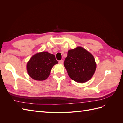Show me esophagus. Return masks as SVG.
<instances>
[{"mask_svg":"<svg viewBox=\"0 0 123 123\" xmlns=\"http://www.w3.org/2000/svg\"><path fill=\"white\" fill-rule=\"evenodd\" d=\"M58 63H59V64H63V63H64V61H63V60L59 61L58 62Z\"/></svg>","mask_w":123,"mask_h":123,"instance_id":"1","label":"esophagus"}]
</instances>
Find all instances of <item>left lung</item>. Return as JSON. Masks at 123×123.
<instances>
[{
    "label": "left lung",
    "mask_w": 123,
    "mask_h": 123,
    "mask_svg": "<svg viewBox=\"0 0 123 123\" xmlns=\"http://www.w3.org/2000/svg\"><path fill=\"white\" fill-rule=\"evenodd\" d=\"M64 66L71 79L77 83H84L93 76L96 63L93 55L79 46L68 51Z\"/></svg>",
    "instance_id": "obj_1"
}]
</instances>
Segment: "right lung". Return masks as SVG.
<instances>
[{
  "mask_svg": "<svg viewBox=\"0 0 123 123\" xmlns=\"http://www.w3.org/2000/svg\"><path fill=\"white\" fill-rule=\"evenodd\" d=\"M57 64L54 54L47 51L36 53L27 62V72L33 80L43 81L49 76L52 68Z\"/></svg>",
  "mask_w": 123,
  "mask_h": 123,
  "instance_id": "right-lung-1",
  "label": "right lung"
}]
</instances>
